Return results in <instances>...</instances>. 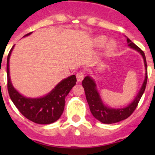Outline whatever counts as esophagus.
Wrapping results in <instances>:
<instances>
[{
	"label": "esophagus",
	"mask_w": 155,
	"mask_h": 155,
	"mask_svg": "<svg viewBox=\"0 0 155 155\" xmlns=\"http://www.w3.org/2000/svg\"><path fill=\"white\" fill-rule=\"evenodd\" d=\"M76 77H77V80H78V81L81 82L83 79H84V73L83 72V71H79L78 73H77Z\"/></svg>",
	"instance_id": "esophagus-1"
}]
</instances>
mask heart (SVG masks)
Segmentation results:
<instances>
[{"instance_id": "heart-1", "label": "heart", "mask_w": 155, "mask_h": 155, "mask_svg": "<svg viewBox=\"0 0 155 155\" xmlns=\"http://www.w3.org/2000/svg\"><path fill=\"white\" fill-rule=\"evenodd\" d=\"M94 44L98 46H102L105 44V42H106V38L103 35H99V36H97L96 38H94ZM115 42L113 41H109V42L107 43V49L109 50H113V48L115 47Z\"/></svg>"}]
</instances>
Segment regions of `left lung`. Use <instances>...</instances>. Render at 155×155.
<instances>
[{"label": "left lung", "mask_w": 155, "mask_h": 155, "mask_svg": "<svg viewBox=\"0 0 155 155\" xmlns=\"http://www.w3.org/2000/svg\"><path fill=\"white\" fill-rule=\"evenodd\" d=\"M127 42L128 43V46L130 48H133L137 51L139 52L141 56L143 57V61H144L145 70V79L143 81V85L141 88L138 92L137 95L134 100L131 102L128 106L125 108H121V109H113V108H109L105 106L102 102L101 97L99 95V93L98 92L96 88V84L94 83V80L91 77L87 76L82 81V86L84 87V92H85L86 99L89 105L90 111L91 114L93 115L94 118L99 120L103 124H115L117 122L122 121V120H126L130 116L134 110L136 109L137 106L139 101L141 98L143 92L146 88L147 81V66L146 62V57L143 50H141L137 45H135L130 39L127 38Z\"/></svg>", "instance_id": "8db88e82"}]
</instances>
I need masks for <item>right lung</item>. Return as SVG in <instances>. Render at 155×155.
<instances>
[{
  "label": "right lung",
  "instance_id": "1",
  "mask_svg": "<svg viewBox=\"0 0 155 155\" xmlns=\"http://www.w3.org/2000/svg\"><path fill=\"white\" fill-rule=\"evenodd\" d=\"M31 32L25 36L29 35ZM13 47L7 59L8 91L10 98L18 111L28 120L38 124H50L59 120L65 105V98L76 84V76L71 75L61 81L49 94L41 98H31L21 95L13 87L9 76V59Z\"/></svg>",
  "mask_w": 155,
  "mask_h": 155
}]
</instances>
